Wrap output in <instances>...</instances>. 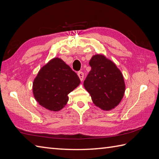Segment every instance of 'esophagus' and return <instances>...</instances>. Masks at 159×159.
I'll list each match as a JSON object with an SVG mask.
<instances>
[{"mask_svg": "<svg viewBox=\"0 0 159 159\" xmlns=\"http://www.w3.org/2000/svg\"><path fill=\"white\" fill-rule=\"evenodd\" d=\"M77 75L79 76L81 81L83 80V79H84V73H83V72H82V71H80V72L77 73Z\"/></svg>", "mask_w": 159, "mask_h": 159, "instance_id": "obj_1", "label": "esophagus"}]
</instances>
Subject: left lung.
I'll return each mask as SVG.
<instances>
[{
	"mask_svg": "<svg viewBox=\"0 0 159 159\" xmlns=\"http://www.w3.org/2000/svg\"><path fill=\"white\" fill-rule=\"evenodd\" d=\"M91 70L84 82L93 102L103 111H111L121 102L125 85L121 70L112 61L102 54L89 61Z\"/></svg>",
	"mask_w": 159,
	"mask_h": 159,
	"instance_id": "1",
	"label": "left lung"
}]
</instances>
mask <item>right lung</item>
<instances>
[{
    "instance_id": "1",
    "label": "right lung",
    "mask_w": 159,
    "mask_h": 159,
    "mask_svg": "<svg viewBox=\"0 0 159 159\" xmlns=\"http://www.w3.org/2000/svg\"><path fill=\"white\" fill-rule=\"evenodd\" d=\"M77 74L59 57L41 68L33 82L35 99L51 111H59L69 101L68 94L80 85Z\"/></svg>"
}]
</instances>
